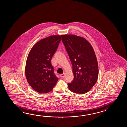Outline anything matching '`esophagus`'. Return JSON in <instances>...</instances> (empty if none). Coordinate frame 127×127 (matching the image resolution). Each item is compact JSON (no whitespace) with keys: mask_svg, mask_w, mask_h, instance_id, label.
<instances>
[{"mask_svg":"<svg viewBox=\"0 0 127 127\" xmlns=\"http://www.w3.org/2000/svg\"><path fill=\"white\" fill-rule=\"evenodd\" d=\"M64 73H63V74H61L60 76V77H61V78H64Z\"/></svg>","mask_w":127,"mask_h":127,"instance_id":"obj_1","label":"esophagus"}]
</instances>
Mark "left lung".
Returning a JSON list of instances; mask_svg holds the SVG:
<instances>
[{"mask_svg": "<svg viewBox=\"0 0 127 127\" xmlns=\"http://www.w3.org/2000/svg\"><path fill=\"white\" fill-rule=\"evenodd\" d=\"M62 42L73 66L74 78L68 83L71 91L78 94L89 92L98 76L97 60L91 45L85 38L74 35H62Z\"/></svg>", "mask_w": 127, "mask_h": 127, "instance_id": "obj_1", "label": "left lung"}]
</instances>
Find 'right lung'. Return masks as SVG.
I'll use <instances>...</instances> for the list:
<instances>
[{
    "label": "right lung",
    "mask_w": 127,
    "mask_h": 127,
    "mask_svg": "<svg viewBox=\"0 0 127 127\" xmlns=\"http://www.w3.org/2000/svg\"><path fill=\"white\" fill-rule=\"evenodd\" d=\"M61 39L60 35L41 39L32 47L28 55L26 78L30 86L41 94L50 92L59 79L51 61Z\"/></svg>",
    "instance_id": "add662e5"
}]
</instances>
